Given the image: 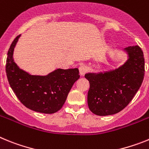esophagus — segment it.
I'll use <instances>...</instances> for the list:
<instances>
[{"mask_svg": "<svg viewBox=\"0 0 149 149\" xmlns=\"http://www.w3.org/2000/svg\"><path fill=\"white\" fill-rule=\"evenodd\" d=\"M79 72H80V74L81 75H84L87 72V68H86V67L85 65H81V66L79 67Z\"/></svg>", "mask_w": 149, "mask_h": 149, "instance_id": "1", "label": "esophagus"}]
</instances>
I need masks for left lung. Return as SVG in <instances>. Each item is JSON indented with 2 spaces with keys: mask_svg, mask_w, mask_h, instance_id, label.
<instances>
[{
  "mask_svg": "<svg viewBox=\"0 0 149 149\" xmlns=\"http://www.w3.org/2000/svg\"><path fill=\"white\" fill-rule=\"evenodd\" d=\"M129 59L116 70L99 74H86L89 82L88 106L93 113L109 116L127 106L141 86L145 74L143 52L138 45L125 48Z\"/></svg>",
  "mask_w": 149,
  "mask_h": 149,
  "instance_id": "8db88e82",
  "label": "left lung"
}]
</instances>
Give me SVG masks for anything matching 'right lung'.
<instances>
[{"instance_id":"1","label":"right lung","mask_w":149,"mask_h":149,"mask_svg":"<svg viewBox=\"0 0 149 149\" xmlns=\"http://www.w3.org/2000/svg\"><path fill=\"white\" fill-rule=\"evenodd\" d=\"M20 35L10 45L6 62L8 81L18 100L26 107L42 113L62 108L71 88L80 77L78 68H58L47 76L30 75L13 61V50Z\"/></svg>"}]
</instances>
